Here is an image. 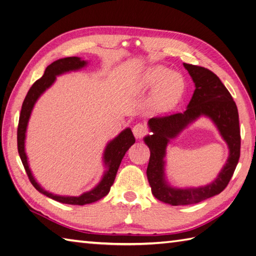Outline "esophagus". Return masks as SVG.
<instances>
[{"label":"esophagus","mask_w":256,"mask_h":256,"mask_svg":"<svg viewBox=\"0 0 256 256\" xmlns=\"http://www.w3.org/2000/svg\"><path fill=\"white\" fill-rule=\"evenodd\" d=\"M132 132H134V134L136 139H141L148 134V129L144 126V124H134V127L132 128Z\"/></svg>","instance_id":"1"}]
</instances>
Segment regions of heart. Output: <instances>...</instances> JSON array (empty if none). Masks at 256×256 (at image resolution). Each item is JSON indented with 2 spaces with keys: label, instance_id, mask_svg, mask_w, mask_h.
<instances>
[{
  "label": "heart",
  "instance_id": "obj_1",
  "mask_svg": "<svg viewBox=\"0 0 256 256\" xmlns=\"http://www.w3.org/2000/svg\"><path fill=\"white\" fill-rule=\"evenodd\" d=\"M155 88L148 101V110L154 114H164L175 108L186 92V81L180 74L172 72L164 66L150 67L141 74L138 89L146 91Z\"/></svg>",
  "mask_w": 256,
  "mask_h": 256
}]
</instances>
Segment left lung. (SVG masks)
Returning <instances> with one entry per match:
<instances>
[{
	"instance_id": "1",
	"label": "left lung",
	"mask_w": 256,
	"mask_h": 256,
	"mask_svg": "<svg viewBox=\"0 0 256 256\" xmlns=\"http://www.w3.org/2000/svg\"><path fill=\"white\" fill-rule=\"evenodd\" d=\"M196 84L191 101L184 113L153 117L148 127L153 132L144 138L150 148L146 176L153 196L170 205L196 204L214 196L226 188L240 158V127L238 108L234 98L216 74L208 68L184 63ZM208 116L214 122L228 144L230 158L214 182L198 188H172L164 180V158L166 146L189 123L200 116Z\"/></svg>"
}]
</instances>
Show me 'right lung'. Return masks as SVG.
Returning a JSON list of instances; mask_svg holds the SVG:
<instances>
[{
	"label": "right lung",
	"mask_w": 256,
	"mask_h": 256,
	"mask_svg": "<svg viewBox=\"0 0 256 256\" xmlns=\"http://www.w3.org/2000/svg\"><path fill=\"white\" fill-rule=\"evenodd\" d=\"M86 65V60H82L80 58H76V56L60 58L53 62L51 65H48L44 72V74H43L40 79L36 80L32 84V86L29 89L26 98L24 100L22 110H20V122H18V129H17L18 153H20V160L22 162V165L24 167V170L27 172L30 182L32 184L34 188L39 192H41L42 194L51 198L58 202L72 204V205L90 204L96 201H98L100 198H102L106 196L110 192L112 184H114L118 167H120L122 163V158L128 151V148L132 146L136 141L132 129L130 128L124 129V132H122L120 134H118L115 139L112 140L106 146V148H105L104 151L103 160H104L105 165L108 167V170L105 172L102 180L100 182V184L96 186L94 189H92L91 191H88V192H84V194H81L79 196H60L53 194V193L48 192L43 188H41V186L36 182L32 174H31V170L28 165V160H27V155H26V152H24V138H26V130H27V124L30 118L31 110H32L36 100L39 98V96L48 88H50V86H52V84L56 79V76L70 70H78L80 68L84 67Z\"/></svg>",
	"instance_id": "1"
}]
</instances>
